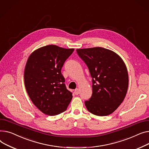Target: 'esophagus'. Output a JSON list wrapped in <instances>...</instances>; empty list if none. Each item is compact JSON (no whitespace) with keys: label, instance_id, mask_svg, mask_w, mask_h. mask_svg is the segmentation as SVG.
<instances>
[{"label":"esophagus","instance_id":"obj_1","mask_svg":"<svg viewBox=\"0 0 149 149\" xmlns=\"http://www.w3.org/2000/svg\"><path fill=\"white\" fill-rule=\"evenodd\" d=\"M74 94L76 95H78L79 94V90L78 88H76L74 90Z\"/></svg>","mask_w":149,"mask_h":149}]
</instances>
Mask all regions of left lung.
I'll use <instances>...</instances> for the list:
<instances>
[{
    "label": "left lung",
    "mask_w": 149,
    "mask_h": 149,
    "mask_svg": "<svg viewBox=\"0 0 149 149\" xmlns=\"http://www.w3.org/2000/svg\"><path fill=\"white\" fill-rule=\"evenodd\" d=\"M88 68L93 94L85 102L88 111L107 116L123 102L128 88L129 77L123 61L115 52L100 47L76 50Z\"/></svg>",
    "instance_id": "left-lung-1"
}]
</instances>
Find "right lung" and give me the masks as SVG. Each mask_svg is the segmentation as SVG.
Masks as SVG:
<instances>
[{"instance_id": "1", "label": "right lung", "mask_w": 149, "mask_h": 149, "mask_svg": "<svg viewBox=\"0 0 149 149\" xmlns=\"http://www.w3.org/2000/svg\"><path fill=\"white\" fill-rule=\"evenodd\" d=\"M73 51L74 49L48 45L35 50L26 63V90L33 103L46 115L63 112L72 99V93L66 88L61 68Z\"/></svg>"}]
</instances>
